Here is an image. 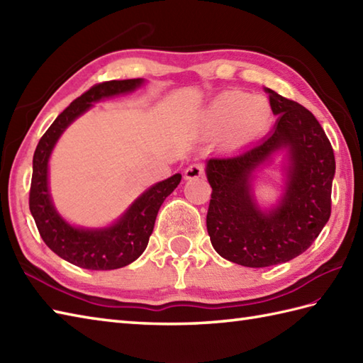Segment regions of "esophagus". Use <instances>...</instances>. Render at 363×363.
<instances>
[{
  "label": "esophagus",
  "instance_id": "1",
  "mask_svg": "<svg viewBox=\"0 0 363 363\" xmlns=\"http://www.w3.org/2000/svg\"><path fill=\"white\" fill-rule=\"evenodd\" d=\"M203 174H204V167L201 164H191L186 168V172H184V177H186L187 181L196 179V177H201Z\"/></svg>",
  "mask_w": 363,
  "mask_h": 363
}]
</instances>
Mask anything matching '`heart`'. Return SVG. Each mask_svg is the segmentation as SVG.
I'll return each mask as SVG.
<instances>
[{"label":"heart","instance_id":"heart-1","mask_svg":"<svg viewBox=\"0 0 363 363\" xmlns=\"http://www.w3.org/2000/svg\"><path fill=\"white\" fill-rule=\"evenodd\" d=\"M272 120V107L264 96L243 91H226L207 104L199 123L207 134H220L230 146H242L265 133Z\"/></svg>","mask_w":363,"mask_h":363}]
</instances>
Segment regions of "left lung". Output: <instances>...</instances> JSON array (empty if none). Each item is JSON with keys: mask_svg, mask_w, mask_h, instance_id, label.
<instances>
[{"mask_svg": "<svg viewBox=\"0 0 363 363\" xmlns=\"http://www.w3.org/2000/svg\"><path fill=\"white\" fill-rule=\"evenodd\" d=\"M277 121L269 135L242 152L211 157L207 233L213 250L234 264L262 268L303 254L330 217L335 157L318 120L296 101L265 89ZM288 152L284 194L268 211L253 198L252 179L276 152Z\"/></svg>", "mask_w": 363, "mask_h": 363, "instance_id": "8db88e82", "label": "left lung"}]
</instances>
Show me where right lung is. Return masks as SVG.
Returning <instances> with one entry per match:
<instances>
[{
    "label": "right lung",
    "mask_w": 363,
    "mask_h": 363,
    "mask_svg": "<svg viewBox=\"0 0 363 363\" xmlns=\"http://www.w3.org/2000/svg\"><path fill=\"white\" fill-rule=\"evenodd\" d=\"M145 79H123L96 84L54 120L38 142L33 159L29 209L46 246L59 257L86 269H117L142 256L162 203L179 186L181 174L145 190L121 217L106 228H78L65 221L52 204L48 187V162L54 145L72 123L104 98L125 95L143 86Z\"/></svg>",
    "instance_id": "1"
}]
</instances>
